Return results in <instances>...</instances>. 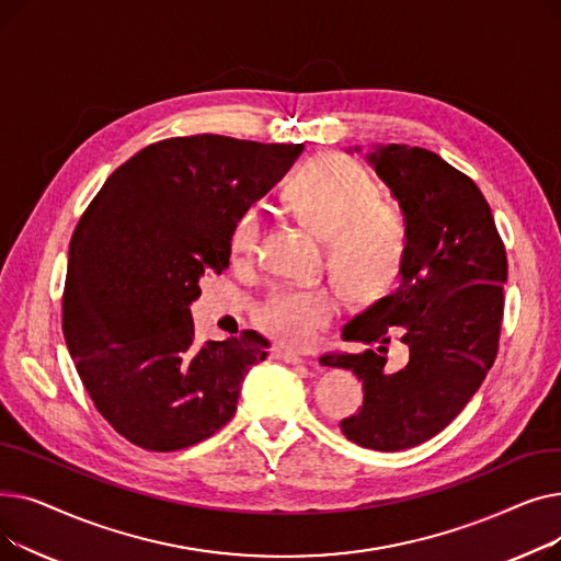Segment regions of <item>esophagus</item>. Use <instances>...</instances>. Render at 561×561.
<instances>
[{
  "instance_id": "1",
  "label": "esophagus",
  "mask_w": 561,
  "mask_h": 561,
  "mask_svg": "<svg viewBox=\"0 0 561 561\" xmlns=\"http://www.w3.org/2000/svg\"><path fill=\"white\" fill-rule=\"evenodd\" d=\"M273 359H279L284 364H293V366L305 364V359L300 355H296V352H286V350H279V347L273 350Z\"/></svg>"
}]
</instances>
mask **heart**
I'll use <instances>...</instances> for the list:
<instances>
[{"label": "heart", "mask_w": 561, "mask_h": 561, "mask_svg": "<svg viewBox=\"0 0 561 561\" xmlns=\"http://www.w3.org/2000/svg\"><path fill=\"white\" fill-rule=\"evenodd\" d=\"M373 176L341 154L309 159L284 186L288 211L322 236L328 265L352 300L368 302L396 284L404 254L407 227L398 206L377 197ZM259 216L245 209L229 233L236 261H250L259 248ZM339 313L328 286H284L256 309V325L284 347H309Z\"/></svg>", "instance_id": "1"}]
</instances>
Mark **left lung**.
Instances as JSON below:
<instances>
[{"label":"left lung","mask_w":561,"mask_h":561,"mask_svg":"<svg viewBox=\"0 0 561 561\" xmlns=\"http://www.w3.org/2000/svg\"><path fill=\"white\" fill-rule=\"evenodd\" d=\"M368 161L404 214L402 284L345 322L343 341L364 352H328L320 364L350 368L364 385V407L341 432L362 448L396 453L448 427L482 387L503 330L507 252L482 191L438 154L391 142ZM393 335L410 347L396 374L386 370Z\"/></svg>","instance_id":"left-lung-1"}]
</instances>
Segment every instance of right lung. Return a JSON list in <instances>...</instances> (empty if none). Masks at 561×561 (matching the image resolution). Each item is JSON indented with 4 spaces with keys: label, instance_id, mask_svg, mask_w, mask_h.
Wrapping results in <instances>:
<instances>
[{
    "label": "right lung",
    "instance_id": "right-lung-1",
    "mask_svg": "<svg viewBox=\"0 0 561 561\" xmlns=\"http://www.w3.org/2000/svg\"><path fill=\"white\" fill-rule=\"evenodd\" d=\"M302 145L218 134L142 147L79 218L68 254L64 334L106 423L172 453L225 427L248 370L268 357L254 330L195 343L188 305L229 265V233Z\"/></svg>",
    "mask_w": 561,
    "mask_h": 561
}]
</instances>
